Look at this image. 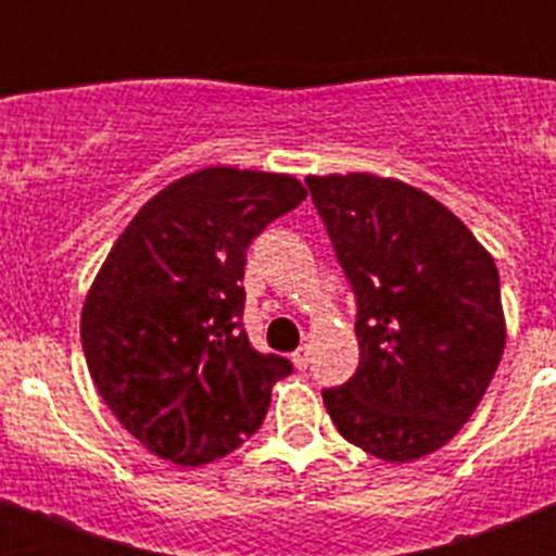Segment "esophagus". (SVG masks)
<instances>
[{
	"label": "esophagus",
	"instance_id": "1",
	"mask_svg": "<svg viewBox=\"0 0 556 556\" xmlns=\"http://www.w3.org/2000/svg\"><path fill=\"white\" fill-rule=\"evenodd\" d=\"M292 365L298 367V370H306V367H308V348H298V351L292 353Z\"/></svg>",
	"mask_w": 556,
	"mask_h": 556
}]
</instances>
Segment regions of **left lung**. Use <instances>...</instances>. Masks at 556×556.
Wrapping results in <instances>:
<instances>
[{
	"label": "left lung",
	"instance_id": "1",
	"mask_svg": "<svg viewBox=\"0 0 556 556\" xmlns=\"http://www.w3.org/2000/svg\"><path fill=\"white\" fill-rule=\"evenodd\" d=\"M306 186L358 308V367L323 390L328 415L378 459H420L468 424L504 353L493 255L404 180L353 172Z\"/></svg>",
	"mask_w": 556,
	"mask_h": 556
}]
</instances>
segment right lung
<instances>
[{"instance_id": "right-lung-1", "label": "right lung", "mask_w": 556, "mask_h": 556, "mask_svg": "<svg viewBox=\"0 0 556 556\" xmlns=\"http://www.w3.org/2000/svg\"><path fill=\"white\" fill-rule=\"evenodd\" d=\"M306 200L292 175L208 166L161 189L88 289L80 339L97 392L147 451L200 468L258 431L289 358L242 331L248 248Z\"/></svg>"}]
</instances>
